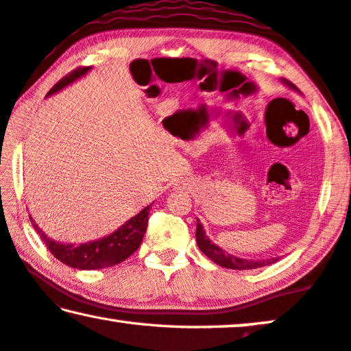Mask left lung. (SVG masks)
Masks as SVG:
<instances>
[{"instance_id": "1", "label": "left lung", "mask_w": 351, "mask_h": 351, "mask_svg": "<svg viewBox=\"0 0 351 351\" xmlns=\"http://www.w3.org/2000/svg\"><path fill=\"white\" fill-rule=\"evenodd\" d=\"M286 84L293 88V90H298L297 86H293L292 82L285 81ZM197 243L202 252L208 256L209 259H213L217 265L225 267V269H232V270H252V269H259V267L264 265H270L278 261V258H271L267 261H248V259H241L236 258V256L228 254L225 250H221L220 247H217L215 243L209 241V237L206 236V232L203 230V225L199 223V220L197 219Z\"/></svg>"}]
</instances>
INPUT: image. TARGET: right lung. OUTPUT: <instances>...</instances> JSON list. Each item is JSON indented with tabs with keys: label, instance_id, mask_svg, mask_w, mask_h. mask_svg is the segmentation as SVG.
Returning <instances> with one entry per match:
<instances>
[{
	"label": "right lung",
	"instance_id": "add662e5",
	"mask_svg": "<svg viewBox=\"0 0 351 351\" xmlns=\"http://www.w3.org/2000/svg\"><path fill=\"white\" fill-rule=\"evenodd\" d=\"M88 70H90V66H81V69H76L71 71V73L64 76L62 80L48 92V97L53 95L56 92H59L60 88H64L65 86L71 84V82L76 81L77 77L84 76ZM149 209H152V204L147 206L145 209H142L137 215L131 217L125 225H121L119 230L112 232V234L98 239V241L93 242L80 243V245L53 241V239H49L45 232L37 226V223L31 219V217L29 219L43 243H45L51 254L54 258H58L60 263L80 270H97L123 263L125 259L130 258V256L141 247L143 234H145L147 231Z\"/></svg>",
	"mask_w": 351,
	"mask_h": 351
}]
</instances>
